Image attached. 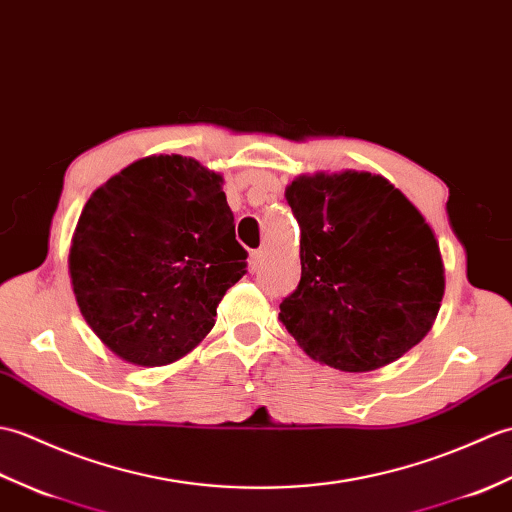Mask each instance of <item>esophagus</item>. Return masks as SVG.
<instances>
[{
	"instance_id": "obj_1",
	"label": "esophagus",
	"mask_w": 512,
	"mask_h": 512,
	"mask_svg": "<svg viewBox=\"0 0 512 512\" xmlns=\"http://www.w3.org/2000/svg\"><path fill=\"white\" fill-rule=\"evenodd\" d=\"M263 263H265L263 249H256V252L249 254V269H252V271H258L260 267H263Z\"/></svg>"
}]
</instances>
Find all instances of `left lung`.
<instances>
[{"label": "left lung", "mask_w": 512, "mask_h": 512, "mask_svg": "<svg viewBox=\"0 0 512 512\" xmlns=\"http://www.w3.org/2000/svg\"><path fill=\"white\" fill-rule=\"evenodd\" d=\"M285 197L300 223V285L280 322L311 359L370 372L434 326L445 295L440 247L414 203L359 170L302 175Z\"/></svg>", "instance_id": "8db88e82"}]
</instances>
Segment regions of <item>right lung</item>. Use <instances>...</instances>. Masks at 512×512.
Here are the masks:
<instances>
[{"mask_svg": "<svg viewBox=\"0 0 512 512\" xmlns=\"http://www.w3.org/2000/svg\"><path fill=\"white\" fill-rule=\"evenodd\" d=\"M221 184L192 157L151 155L85 203L72 289L89 328L120 359L155 368L188 355L247 274Z\"/></svg>", "mask_w": 512, "mask_h": 512, "instance_id": "1", "label": "right lung"}]
</instances>
